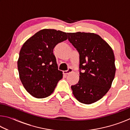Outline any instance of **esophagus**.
<instances>
[{"mask_svg": "<svg viewBox=\"0 0 130 130\" xmlns=\"http://www.w3.org/2000/svg\"><path fill=\"white\" fill-rule=\"evenodd\" d=\"M72 72H73V69H72V68H68V69L67 70H65V71H63V73L65 74H69L70 73H72Z\"/></svg>", "mask_w": 130, "mask_h": 130, "instance_id": "34e87169", "label": "esophagus"}]
</instances>
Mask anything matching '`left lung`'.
<instances>
[{
    "instance_id": "left-lung-1",
    "label": "left lung",
    "mask_w": 130,
    "mask_h": 130,
    "mask_svg": "<svg viewBox=\"0 0 130 130\" xmlns=\"http://www.w3.org/2000/svg\"><path fill=\"white\" fill-rule=\"evenodd\" d=\"M67 34L80 55V79L71 86L73 94L80 103L92 104L101 99L111 87L116 71L113 50L98 34L81 32Z\"/></svg>"
}]
</instances>
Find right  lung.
I'll return each instance as SVG.
<instances>
[{
    "mask_svg": "<svg viewBox=\"0 0 130 130\" xmlns=\"http://www.w3.org/2000/svg\"><path fill=\"white\" fill-rule=\"evenodd\" d=\"M67 32L54 29L39 31L26 41L19 52L18 69L26 91L36 98H45L54 91L62 78L53 49L67 40Z\"/></svg>",
    "mask_w": 130,
    "mask_h": 130,
    "instance_id": "obj_1",
    "label": "right lung"
}]
</instances>
